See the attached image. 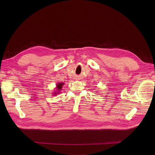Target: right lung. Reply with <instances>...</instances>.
I'll use <instances>...</instances> for the list:
<instances>
[{
	"label": "right lung",
	"mask_w": 155,
	"mask_h": 155,
	"mask_svg": "<svg viewBox=\"0 0 155 155\" xmlns=\"http://www.w3.org/2000/svg\"><path fill=\"white\" fill-rule=\"evenodd\" d=\"M64 84V83H58L56 84V89H54V91H53V93H52V94L53 96L57 95L58 94L60 93V91L62 90V86Z\"/></svg>",
	"instance_id": "obj_1"
}]
</instances>
